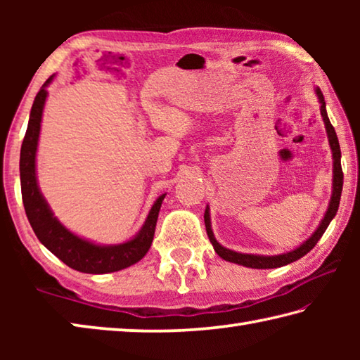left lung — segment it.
I'll return each mask as SVG.
<instances>
[{
	"label": "left lung",
	"instance_id": "1",
	"mask_svg": "<svg viewBox=\"0 0 360 360\" xmlns=\"http://www.w3.org/2000/svg\"><path fill=\"white\" fill-rule=\"evenodd\" d=\"M316 95H318L319 103H321V115L324 119L326 124V130H327V136H328V143H330V149H332V157H333V191H332V198L330 203H328V210L326 212L324 219H322L318 230L309 236V238L303 243V245L298 246L297 249L285 254H279V255H254V254H241V252H235L230 251V249L224 248L219 245L214 238V233L211 230V221H210V208L205 210V225H206V233H208V238L212 243V248L217 252L219 257H222L227 262H233V264L238 265H245L249 268H278V266H284L290 264V262H295L300 257H303L304 254H308L311 249L316 246V243L321 240V236L324 235V231L327 230L328 224L332 222V219L335 217L340 206V197H341V191H343V169H341V150H340V143L337 138V133H335L333 125L328 120V115L326 111V101H324V95H322L321 89H316Z\"/></svg>",
	"mask_w": 360,
	"mask_h": 360
}]
</instances>
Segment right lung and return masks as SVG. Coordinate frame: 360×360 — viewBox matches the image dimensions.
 <instances>
[{
    "label": "right lung",
    "mask_w": 360,
    "mask_h": 360,
    "mask_svg": "<svg viewBox=\"0 0 360 360\" xmlns=\"http://www.w3.org/2000/svg\"><path fill=\"white\" fill-rule=\"evenodd\" d=\"M51 81L52 77H49L33 101L28 129L20 149L22 200L30 225H32L42 245L72 270L90 273V275H103V273L124 270V268L141 260L146 252L149 251L152 240H154L158 211H160L165 193L158 197L155 203L152 205L149 216L139 233L133 240L122 243V245H94V243L79 238L68 229H65L57 221V217H53L51 208L39 192L38 181H36V149H38L42 109H44L47 98L46 85Z\"/></svg>",
    "instance_id": "obj_1"
}]
</instances>
